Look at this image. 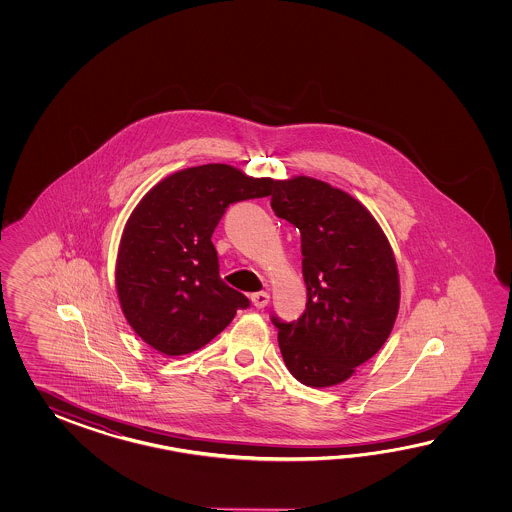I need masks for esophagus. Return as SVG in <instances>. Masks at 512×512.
I'll use <instances>...</instances> for the list:
<instances>
[{
	"label": "esophagus",
	"instance_id": "1",
	"mask_svg": "<svg viewBox=\"0 0 512 512\" xmlns=\"http://www.w3.org/2000/svg\"><path fill=\"white\" fill-rule=\"evenodd\" d=\"M252 304L256 305L258 309H263L265 305L271 302V294L261 291V293H254L251 296Z\"/></svg>",
	"mask_w": 512,
	"mask_h": 512
}]
</instances>
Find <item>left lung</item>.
Wrapping results in <instances>:
<instances>
[{
  "label": "left lung",
  "instance_id": "1",
  "mask_svg": "<svg viewBox=\"0 0 512 512\" xmlns=\"http://www.w3.org/2000/svg\"><path fill=\"white\" fill-rule=\"evenodd\" d=\"M271 207L302 240L304 315L278 327L283 362L311 388L348 381L392 333L401 287L392 245L359 199L307 175L274 181Z\"/></svg>",
  "mask_w": 512,
  "mask_h": 512
}]
</instances>
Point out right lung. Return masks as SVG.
<instances>
[{"mask_svg":"<svg viewBox=\"0 0 512 512\" xmlns=\"http://www.w3.org/2000/svg\"><path fill=\"white\" fill-rule=\"evenodd\" d=\"M274 179L230 164L168 175L133 208L120 236L115 287L139 337L168 357L203 348L249 298L219 278L212 232L230 203L271 196Z\"/></svg>","mask_w":512,"mask_h":512,"instance_id":"right-lung-1","label":"right lung"}]
</instances>
